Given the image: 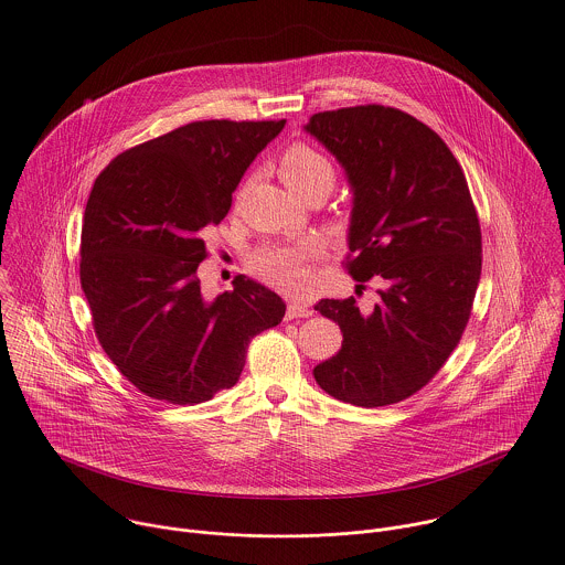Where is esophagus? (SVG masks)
Listing matches in <instances>:
<instances>
[{
    "instance_id": "1",
    "label": "esophagus",
    "mask_w": 565,
    "mask_h": 565,
    "mask_svg": "<svg viewBox=\"0 0 565 565\" xmlns=\"http://www.w3.org/2000/svg\"><path fill=\"white\" fill-rule=\"evenodd\" d=\"M312 315H315V310L306 303H288V310H286V319H306Z\"/></svg>"
}]
</instances>
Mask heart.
<instances>
[{
	"mask_svg": "<svg viewBox=\"0 0 565 565\" xmlns=\"http://www.w3.org/2000/svg\"><path fill=\"white\" fill-rule=\"evenodd\" d=\"M279 175L299 198L308 193H330L337 180L332 160L308 142H292L279 156ZM317 253L315 244H268L250 253L248 270L270 286L297 290L306 281L303 262Z\"/></svg>",
	"mask_w": 565,
	"mask_h": 565,
	"instance_id": "1",
	"label": "heart"
}]
</instances>
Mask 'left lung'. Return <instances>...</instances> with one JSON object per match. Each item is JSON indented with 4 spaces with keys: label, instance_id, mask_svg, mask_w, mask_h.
I'll return each instance as SVG.
<instances>
[{
    "label": "left lung",
    "instance_id": "8db88e82",
    "mask_svg": "<svg viewBox=\"0 0 565 565\" xmlns=\"http://www.w3.org/2000/svg\"><path fill=\"white\" fill-rule=\"evenodd\" d=\"M306 131L352 189L345 268L381 297L365 315L354 297L315 306L343 332L315 381L356 407L401 403L438 374L471 317L482 233L465 171L434 129L394 107L319 111Z\"/></svg>",
    "mask_w": 565,
    "mask_h": 565
}]
</instances>
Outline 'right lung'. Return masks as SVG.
<instances>
[{
    "mask_svg": "<svg viewBox=\"0 0 565 565\" xmlns=\"http://www.w3.org/2000/svg\"><path fill=\"white\" fill-rule=\"evenodd\" d=\"M286 120H195L116 156L96 178L81 228V288L100 348L142 394L171 405L233 387L281 297L239 275L204 299V233Z\"/></svg>",
    "mask_w": 565,
    "mask_h": 565,
    "instance_id": "add662e5",
    "label": "right lung"
}]
</instances>
